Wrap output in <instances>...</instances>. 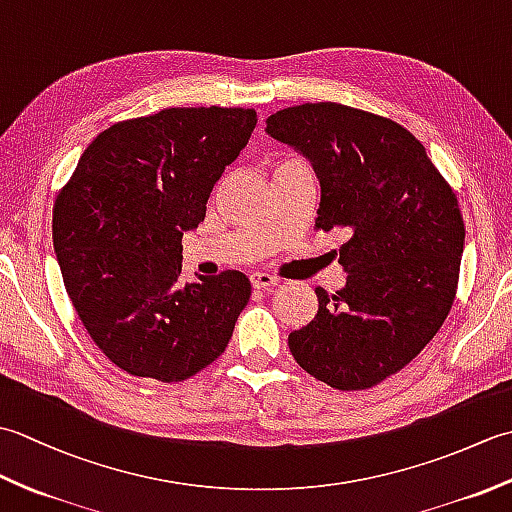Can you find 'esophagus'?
<instances>
[{
	"label": "esophagus",
	"mask_w": 512,
	"mask_h": 512,
	"mask_svg": "<svg viewBox=\"0 0 512 512\" xmlns=\"http://www.w3.org/2000/svg\"><path fill=\"white\" fill-rule=\"evenodd\" d=\"M250 284H253L255 290H270L273 286H277V279L266 273H253L250 275Z\"/></svg>",
	"instance_id": "1"
}]
</instances>
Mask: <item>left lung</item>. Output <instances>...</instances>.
I'll use <instances>...</instances> for the list:
<instances>
[{
    "instance_id": "8db88e82",
    "label": "left lung",
    "mask_w": 512,
    "mask_h": 512,
    "mask_svg": "<svg viewBox=\"0 0 512 512\" xmlns=\"http://www.w3.org/2000/svg\"><path fill=\"white\" fill-rule=\"evenodd\" d=\"M266 134L317 173L314 226L343 231L347 284L290 332L295 361L341 391L367 389L420 354L453 306L464 253L458 198L405 127L339 103L286 107Z\"/></svg>"
}]
</instances>
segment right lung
<instances>
[{"label": "right lung", "mask_w": 512, "mask_h": 512, "mask_svg": "<svg viewBox=\"0 0 512 512\" xmlns=\"http://www.w3.org/2000/svg\"><path fill=\"white\" fill-rule=\"evenodd\" d=\"M255 125L257 112L242 107H171L116 123L83 151L54 202L65 290L123 372L178 383L226 350L250 281L224 270L182 284V235L204 220Z\"/></svg>", "instance_id": "1"}]
</instances>
